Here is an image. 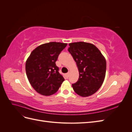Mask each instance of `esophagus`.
I'll list each match as a JSON object with an SVG mask.
<instances>
[{
  "label": "esophagus",
  "mask_w": 132,
  "mask_h": 132,
  "mask_svg": "<svg viewBox=\"0 0 132 132\" xmlns=\"http://www.w3.org/2000/svg\"><path fill=\"white\" fill-rule=\"evenodd\" d=\"M66 75H67V77L68 78V77H69V72H68V73H67Z\"/></svg>",
  "instance_id": "1"
}]
</instances>
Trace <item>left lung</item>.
<instances>
[{"mask_svg": "<svg viewBox=\"0 0 132 132\" xmlns=\"http://www.w3.org/2000/svg\"><path fill=\"white\" fill-rule=\"evenodd\" d=\"M68 51L76 62L79 72L77 82L72 84L74 91L82 97L95 94L104 81L106 62L97 48L84 42L69 44Z\"/></svg>", "mask_w": 132, "mask_h": 132, "instance_id": "obj_1", "label": "left lung"}]
</instances>
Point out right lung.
Wrapping results in <instances>:
<instances>
[{"label": "right lung", "instance_id": "1", "mask_svg": "<svg viewBox=\"0 0 132 132\" xmlns=\"http://www.w3.org/2000/svg\"><path fill=\"white\" fill-rule=\"evenodd\" d=\"M67 45V43L55 42L43 44L36 48L27 58V77L38 93L44 96L53 95L64 80L55 62Z\"/></svg>", "mask_w": 132, "mask_h": 132}]
</instances>
